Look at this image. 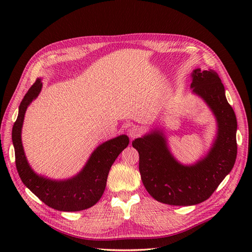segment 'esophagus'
Segmentation results:
<instances>
[{
	"instance_id": "1",
	"label": "esophagus",
	"mask_w": 252,
	"mask_h": 252,
	"mask_svg": "<svg viewBox=\"0 0 252 252\" xmlns=\"http://www.w3.org/2000/svg\"><path fill=\"white\" fill-rule=\"evenodd\" d=\"M143 133V130L142 128L139 127V126H135V125H132L129 127L128 129V134L129 136H130L131 139H134V138H139V136Z\"/></svg>"
}]
</instances>
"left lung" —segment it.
<instances>
[{"instance_id":"left-lung-1","label":"left lung","mask_w":252,"mask_h":252,"mask_svg":"<svg viewBox=\"0 0 252 252\" xmlns=\"http://www.w3.org/2000/svg\"><path fill=\"white\" fill-rule=\"evenodd\" d=\"M191 80L193 93L204 98L218 121L217 140L207 157L192 166L181 165L170 155L159 131L132 142L139 152V170L148 193L158 202L173 206H191L209 199L231 171L238 154L236 117L219 74L197 68Z\"/></svg>"}]
</instances>
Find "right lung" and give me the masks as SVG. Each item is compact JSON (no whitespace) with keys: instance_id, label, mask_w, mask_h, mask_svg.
<instances>
[{"instance_id":"obj_1","label":"right lung","mask_w":252,"mask_h":252,"mask_svg":"<svg viewBox=\"0 0 252 252\" xmlns=\"http://www.w3.org/2000/svg\"><path fill=\"white\" fill-rule=\"evenodd\" d=\"M42 89L37 79L23 98L17 121L12 127V143L16 166L24 185L49 207L60 211H80L97 203L104 193L106 182L113 162L129 144L127 135H120L100 145L91 155L83 170L67 181H51L39 177L30 168L23 150L21 130L28 105Z\"/></svg>"}]
</instances>
